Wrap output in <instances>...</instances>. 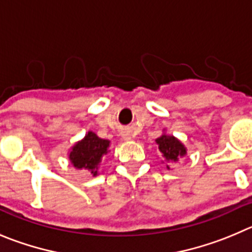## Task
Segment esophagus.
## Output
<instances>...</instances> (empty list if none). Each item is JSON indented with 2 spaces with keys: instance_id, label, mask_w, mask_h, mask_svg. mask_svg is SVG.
Masks as SVG:
<instances>
[{
  "instance_id": "1",
  "label": "esophagus",
  "mask_w": 252,
  "mask_h": 252,
  "mask_svg": "<svg viewBox=\"0 0 252 252\" xmlns=\"http://www.w3.org/2000/svg\"><path fill=\"white\" fill-rule=\"evenodd\" d=\"M130 139V137L129 135H124V140H129Z\"/></svg>"
}]
</instances>
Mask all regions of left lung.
Wrapping results in <instances>:
<instances>
[{
    "instance_id": "8db88e82",
    "label": "left lung",
    "mask_w": 252,
    "mask_h": 252,
    "mask_svg": "<svg viewBox=\"0 0 252 252\" xmlns=\"http://www.w3.org/2000/svg\"><path fill=\"white\" fill-rule=\"evenodd\" d=\"M157 144L159 145V150H160L161 155L168 161H176L180 157H184L187 154V149L182 144V142L176 139L175 137H173V135L163 134L160 138L157 139Z\"/></svg>"
}]
</instances>
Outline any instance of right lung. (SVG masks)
Masks as SVG:
<instances>
[{"label": "right lung", "instance_id": "right-lung-1", "mask_svg": "<svg viewBox=\"0 0 252 252\" xmlns=\"http://www.w3.org/2000/svg\"><path fill=\"white\" fill-rule=\"evenodd\" d=\"M109 144V140L100 139L97 134L88 131L86 137L72 148L69 153L70 163L77 169H88L95 176L103 155L108 153Z\"/></svg>", "mask_w": 252, "mask_h": 252}]
</instances>
